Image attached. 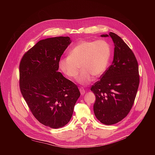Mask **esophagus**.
Here are the masks:
<instances>
[{"label":"esophagus","instance_id":"esophagus-1","mask_svg":"<svg viewBox=\"0 0 155 155\" xmlns=\"http://www.w3.org/2000/svg\"><path fill=\"white\" fill-rule=\"evenodd\" d=\"M79 91H80V92H81V94H82V95H84V94H85V89L84 88H82V87H81V88H79Z\"/></svg>","mask_w":155,"mask_h":155}]
</instances>
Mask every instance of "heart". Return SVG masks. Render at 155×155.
I'll return each mask as SVG.
<instances>
[{"label": "heart", "mask_w": 155, "mask_h": 155, "mask_svg": "<svg viewBox=\"0 0 155 155\" xmlns=\"http://www.w3.org/2000/svg\"><path fill=\"white\" fill-rule=\"evenodd\" d=\"M111 56L110 44L104 40L96 41H82L69 51V55L61 58L59 66L62 71L70 78H77L80 67L82 70L78 82L87 85L106 71Z\"/></svg>", "instance_id": "obj_1"}]
</instances>
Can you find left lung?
<instances>
[{
    "label": "left lung",
    "instance_id": "obj_1",
    "mask_svg": "<svg viewBox=\"0 0 155 155\" xmlns=\"http://www.w3.org/2000/svg\"><path fill=\"white\" fill-rule=\"evenodd\" d=\"M109 36L114 44L113 61L91 88L96 97L95 116L107 125L121 121L130 113L140 82L138 62L133 51L116 34L110 32Z\"/></svg>",
    "mask_w": 155,
    "mask_h": 155
}]
</instances>
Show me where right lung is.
I'll list each match as a JSON object with an SVG mask.
<instances>
[{"instance_id":"1","label":"right lung","mask_w":155,"mask_h":155,"mask_svg":"<svg viewBox=\"0 0 155 155\" xmlns=\"http://www.w3.org/2000/svg\"><path fill=\"white\" fill-rule=\"evenodd\" d=\"M71 43L69 37L39 41L20 63V88L35 117L52 128L70 121L80 97L77 85L58 71L61 57Z\"/></svg>"}]
</instances>
